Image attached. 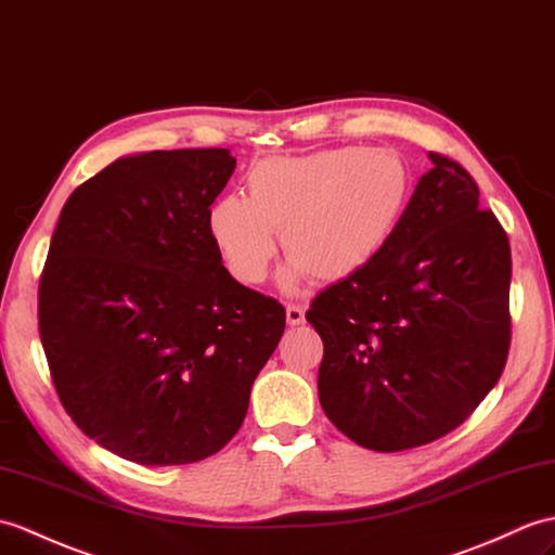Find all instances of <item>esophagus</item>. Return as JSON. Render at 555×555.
Here are the masks:
<instances>
[{"mask_svg": "<svg viewBox=\"0 0 555 555\" xmlns=\"http://www.w3.org/2000/svg\"><path fill=\"white\" fill-rule=\"evenodd\" d=\"M286 321H288V326H300L305 321V309L298 307V305H288L286 307Z\"/></svg>", "mask_w": 555, "mask_h": 555, "instance_id": "34e87169", "label": "esophagus"}]
</instances>
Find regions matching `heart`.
<instances>
[{
  "label": "heart",
  "mask_w": 555,
  "mask_h": 555,
  "mask_svg": "<svg viewBox=\"0 0 555 555\" xmlns=\"http://www.w3.org/2000/svg\"><path fill=\"white\" fill-rule=\"evenodd\" d=\"M248 198L222 196L208 231L229 274L262 283L276 255L274 231L305 274L338 283L362 274L390 246L414 196V170L392 149L340 146L298 158H269L246 177Z\"/></svg>",
  "instance_id": "b5f03b06"
}]
</instances>
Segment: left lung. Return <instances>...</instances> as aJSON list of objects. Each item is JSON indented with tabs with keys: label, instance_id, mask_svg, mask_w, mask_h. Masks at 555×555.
I'll list each match as a JSON object with an SVG mask.
<instances>
[{
	"label": "left lung",
	"instance_id": "left-lung-1",
	"mask_svg": "<svg viewBox=\"0 0 555 555\" xmlns=\"http://www.w3.org/2000/svg\"><path fill=\"white\" fill-rule=\"evenodd\" d=\"M390 246L321 291L319 402L352 442L404 452L466 421L506 366L511 246L461 163L430 153Z\"/></svg>",
	"mask_w": 555,
	"mask_h": 555
}]
</instances>
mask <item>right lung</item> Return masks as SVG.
<instances>
[{"instance_id": "add662e5", "label": "right lung", "mask_w": 555, "mask_h": 555, "mask_svg": "<svg viewBox=\"0 0 555 555\" xmlns=\"http://www.w3.org/2000/svg\"><path fill=\"white\" fill-rule=\"evenodd\" d=\"M234 167L229 149L120 158L70 193L51 236L37 293L51 380L77 428L141 466L217 454L286 328L210 238Z\"/></svg>"}]
</instances>
